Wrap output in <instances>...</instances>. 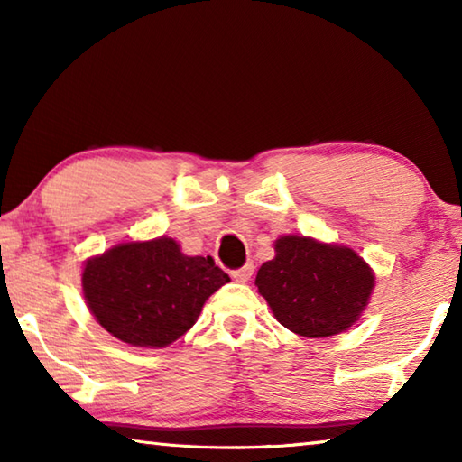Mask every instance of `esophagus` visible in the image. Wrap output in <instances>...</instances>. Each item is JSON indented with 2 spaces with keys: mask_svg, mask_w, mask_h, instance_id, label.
<instances>
[{
  "mask_svg": "<svg viewBox=\"0 0 462 462\" xmlns=\"http://www.w3.org/2000/svg\"><path fill=\"white\" fill-rule=\"evenodd\" d=\"M253 273H254V264L253 263H246L245 267L232 271V279L238 281V283H246V281L253 277Z\"/></svg>",
  "mask_w": 462,
  "mask_h": 462,
  "instance_id": "34e87169",
  "label": "esophagus"
}]
</instances>
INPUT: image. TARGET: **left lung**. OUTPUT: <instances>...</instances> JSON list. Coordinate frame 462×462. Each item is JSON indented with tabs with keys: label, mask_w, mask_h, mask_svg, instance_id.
<instances>
[{
	"label": "left lung",
	"mask_w": 462,
	"mask_h": 462,
	"mask_svg": "<svg viewBox=\"0 0 462 462\" xmlns=\"http://www.w3.org/2000/svg\"><path fill=\"white\" fill-rule=\"evenodd\" d=\"M254 285L287 330L326 338L363 314L374 273L353 248L289 234L275 240V259L259 269Z\"/></svg>",
	"instance_id": "obj_1"
}]
</instances>
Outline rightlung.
<instances>
[{
	"label": "right lung",
	"mask_w": 462,
	"mask_h": 462,
	"mask_svg": "<svg viewBox=\"0 0 462 462\" xmlns=\"http://www.w3.org/2000/svg\"><path fill=\"white\" fill-rule=\"evenodd\" d=\"M228 281L212 256H187L167 236L116 245L88 259L81 275L85 303L99 326L140 348L181 338Z\"/></svg>",
	"instance_id": "right-lung-1"
}]
</instances>
